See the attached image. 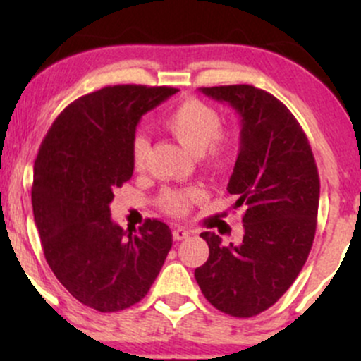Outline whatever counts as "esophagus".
<instances>
[{
	"label": "esophagus",
	"instance_id": "obj_1",
	"mask_svg": "<svg viewBox=\"0 0 361 361\" xmlns=\"http://www.w3.org/2000/svg\"><path fill=\"white\" fill-rule=\"evenodd\" d=\"M190 235V233L186 229H183V227H176V229H173V238L176 239V241H183V239H186Z\"/></svg>",
	"mask_w": 361,
	"mask_h": 361
}]
</instances>
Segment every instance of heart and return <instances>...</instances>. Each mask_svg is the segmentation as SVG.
<instances>
[{
	"mask_svg": "<svg viewBox=\"0 0 361 361\" xmlns=\"http://www.w3.org/2000/svg\"><path fill=\"white\" fill-rule=\"evenodd\" d=\"M163 126L178 142L200 156L210 168L227 166L238 152V139L233 132L221 127L219 111L200 100L181 102L164 117ZM147 152L149 140L140 134L135 135L132 140V164L137 171L146 166ZM204 197L205 192L200 186L166 188L161 192L157 204L166 214L183 217L195 202Z\"/></svg>",
	"mask_w": 361,
	"mask_h": 361,
	"instance_id": "1",
	"label": "heart"
}]
</instances>
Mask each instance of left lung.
<instances>
[{
  "mask_svg": "<svg viewBox=\"0 0 361 361\" xmlns=\"http://www.w3.org/2000/svg\"><path fill=\"white\" fill-rule=\"evenodd\" d=\"M241 117V147L231 176L234 209L244 207L243 243L224 246L202 233L209 259L195 270L205 299L224 314L252 317L271 307L307 261L317 226L319 173L292 111L251 85L200 88Z\"/></svg>",
  "mask_w": 361,
  "mask_h": 361,
  "instance_id": "left-lung-1",
  "label": "left lung"
}]
</instances>
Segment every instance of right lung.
<instances>
[{
    "label": "right lung",
    "instance_id": "right-lung-1",
    "mask_svg": "<svg viewBox=\"0 0 361 361\" xmlns=\"http://www.w3.org/2000/svg\"><path fill=\"white\" fill-rule=\"evenodd\" d=\"M176 91L105 86L69 103L40 144L32 207L44 256L74 299L100 312L142 300L171 250L166 224L146 219L127 234L111 222L110 202L134 173L140 117Z\"/></svg>",
    "mask_w": 361,
    "mask_h": 361
}]
</instances>
